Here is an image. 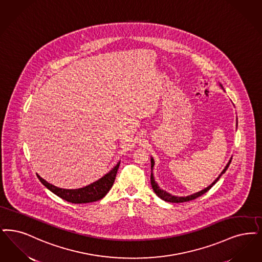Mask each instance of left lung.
<instances>
[{"label": "left lung", "mask_w": 262, "mask_h": 262, "mask_svg": "<svg viewBox=\"0 0 262 262\" xmlns=\"http://www.w3.org/2000/svg\"><path fill=\"white\" fill-rule=\"evenodd\" d=\"M231 160H232V158H231ZM231 160L229 161V163L227 164V166L225 167V168L222 170V172L220 173V177L216 178L210 185H209V187H207L206 189H204V190H202V191H200L198 193H195V194H193V195H190V196H187V197H176V196H172V195H170L169 193H167L166 191H164V190H162V189L159 188V186H158L157 183L155 182V180H154V178H153V173H151V178H150V180H151V185H152V188L154 190V192L156 193V195H157L159 198H161L162 200H164V201H166V202H169V203H183V202H188V201H192V200L196 199V198H198L200 196H202L203 194H205L206 192H208L209 189L211 188L217 181H219V179H220V177L226 171V169L228 168L229 167V165H230ZM154 167V160L151 158V169L153 168Z\"/></svg>", "instance_id": "1"}]
</instances>
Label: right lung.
Masks as SVG:
<instances>
[{
	"label": "right lung",
	"mask_w": 262,
	"mask_h": 262,
	"mask_svg": "<svg viewBox=\"0 0 262 262\" xmlns=\"http://www.w3.org/2000/svg\"><path fill=\"white\" fill-rule=\"evenodd\" d=\"M119 166H120V163H118L115 168H113L111 171H109L107 174H105L103 178L98 179L97 181L83 188H58L53 184L47 182L39 174H37V177L47 188L51 190L53 193H54L56 196L60 197L61 199L73 204H85V203L99 201L104 197L115 181L116 174H117Z\"/></svg>",
	"instance_id": "obj_1"
}]
</instances>
